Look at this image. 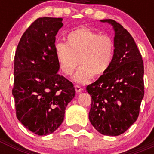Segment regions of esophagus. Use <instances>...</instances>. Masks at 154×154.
I'll use <instances>...</instances> for the list:
<instances>
[{
    "mask_svg": "<svg viewBox=\"0 0 154 154\" xmlns=\"http://www.w3.org/2000/svg\"><path fill=\"white\" fill-rule=\"evenodd\" d=\"M75 91H76V92H82V90H83V88H82V86H80V85H76L75 86Z\"/></svg>",
    "mask_w": 154,
    "mask_h": 154,
    "instance_id": "obj_1",
    "label": "esophagus"
}]
</instances>
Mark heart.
Returning <instances> with one entry per match:
<instances>
[{"mask_svg": "<svg viewBox=\"0 0 154 154\" xmlns=\"http://www.w3.org/2000/svg\"><path fill=\"white\" fill-rule=\"evenodd\" d=\"M55 52L59 69L65 75L72 74L79 62L73 79L83 84L94 75L100 77L107 72L113 60L114 42L108 35L80 28L68 34L66 44H56Z\"/></svg>", "mask_w": 154, "mask_h": 154, "instance_id": "1", "label": "heart"}]
</instances>
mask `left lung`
Listing matches in <instances>:
<instances>
[{"mask_svg": "<svg viewBox=\"0 0 154 154\" xmlns=\"http://www.w3.org/2000/svg\"><path fill=\"white\" fill-rule=\"evenodd\" d=\"M114 55L107 72L86 87L92 97L90 123L99 133L119 136L135 123L144 96L143 62L133 37L112 19Z\"/></svg>", "mask_w": 154, "mask_h": 154, "instance_id": "obj_1", "label": "left lung"}]
</instances>
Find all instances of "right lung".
Masks as SVG:
<instances>
[{
  "label": "right lung",
  "instance_id": "add662e5",
  "mask_svg": "<svg viewBox=\"0 0 154 154\" xmlns=\"http://www.w3.org/2000/svg\"><path fill=\"white\" fill-rule=\"evenodd\" d=\"M63 26L61 17H40L25 31L14 56V88L17 118L37 135L51 134L65 117L74 98L72 82L58 74L55 36Z\"/></svg>",
  "mask_w": 154,
  "mask_h": 154
}]
</instances>
